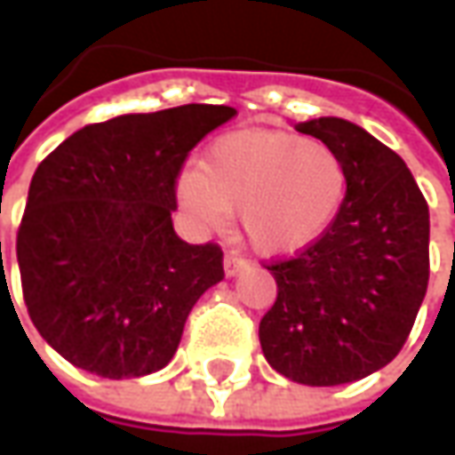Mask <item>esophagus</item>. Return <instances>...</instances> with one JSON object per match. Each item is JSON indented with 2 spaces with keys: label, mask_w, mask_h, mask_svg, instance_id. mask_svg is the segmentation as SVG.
<instances>
[{
  "label": "esophagus",
  "mask_w": 455,
  "mask_h": 455,
  "mask_svg": "<svg viewBox=\"0 0 455 455\" xmlns=\"http://www.w3.org/2000/svg\"><path fill=\"white\" fill-rule=\"evenodd\" d=\"M246 267H249V264H246L241 256H236V253H227V256H224V274H227L228 279H231V276H236L241 268H246Z\"/></svg>",
  "instance_id": "34e87169"
}]
</instances>
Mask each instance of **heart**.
I'll return each instance as SVG.
<instances>
[{"label":"heart","mask_w":455,"mask_h":455,"mask_svg":"<svg viewBox=\"0 0 455 455\" xmlns=\"http://www.w3.org/2000/svg\"><path fill=\"white\" fill-rule=\"evenodd\" d=\"M348 194L339 151L291 132L253 129L219 137L199 169L181 172L176 196L204 227H224L239 212L256 251L289 256L316 243Z\"/></svg>","instance_id":"1"}]
</instances>
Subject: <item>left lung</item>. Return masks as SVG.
<instances>
[{
  "instance_id": "obj_1",
  "label": "left lung",
  "mask_w": 455,
  "mask_h": 455,
  "mask_svg": "<svg viewBox=\"0 0 455 455\" xmlns=\"http://www.w3.org/2000/svg\"><path fill=\"white\" fill-rule=\"evenodd\" d=\"M296 132L341 154L348 194L316 243L267 267L279 293L259 341L289 381L339 386L391 363L409 339L428 286V204L406 162L358 124L318 116Z\"/></svg>"
}]
</instances>
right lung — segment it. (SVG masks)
I'll use <instances>...</instances> for the list:
<instances>
[{
  "instance_id": "obj_1",
  "label": "right lung",
  "mask_w": 455,
  "mask_h": 455,
  "mask_svg": "<svg viewBox=\"0 0 455 455\" xmlns=\"http://www.w3.org/2000/svg\"><path fill=\"white\" fill-rule=\"evenodd\" d=\"M231 107L184 104L89 124L39 164L17 234L36 331L76 369L139 379L174 358L194 304L224 279L216 243L172 224L176 176Z\"/></svg>"
}]
</instances>
